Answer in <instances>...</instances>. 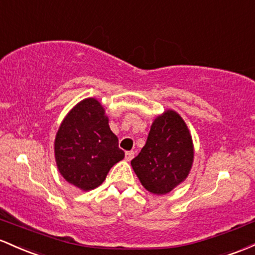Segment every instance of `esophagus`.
Returning <instances> with one entry per match:
<instances>
[{
    "instance_id": "esophagus-1",
    "label": "esophagus",
    "mask_w": 255,
    "mask_h": 255,
    "mask_svg": "<svg viewBox=\"0 0 255 255\" xmlns=\"http://www.w3.org/2000/svg\"><path fill=\"white\" fill-rule=\"evenodd\" d=\"M133 156H135V153H133L132 150L127 151V154H125V159H127L128 161H131V160L133 159Z\"/></svg>"
}]
</instances>
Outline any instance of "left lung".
<instances>
[{
  "instance_id": "left-lung-1",
  "label": "left lung",
  "mask_w": 255,
  "mask_h": 255,
  "mask_svg": "<svg viewBox=\"0 0 255 255\" xmlns=\"http://www.w3.org/2000/svg\"><path fill=\"white\" fill-rule=\"evenodd\" d=\"M193 162L189 128L178 113L166 110L154 119L147 142L131 166L144 189L165 195L187 179Z\"/></svg>"
}]
</instances>
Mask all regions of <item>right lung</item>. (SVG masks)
<instances>
[{"mask_svg":"<svg viewBox=\"0 0 255 255\" xmlns=\"http://www.w3.org/2000/svg\"><path fill=\"white\" fill-rule=\"evenodd\" d=\"M108 120L100 101L88 97L66 114L56 132L54 153L59 172L83 191L101 185L112 166L125 156Z\"/></svg>","mask_w":255,"mask_h":255,"instance_id":"obj_1","label":"right lung"}]
</instances>
